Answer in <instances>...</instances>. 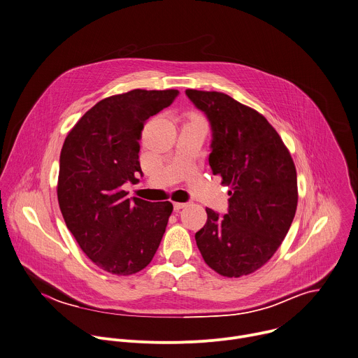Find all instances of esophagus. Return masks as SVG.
Segmentation results:
<instances>
[{"label":"esophagus","instance_id":"obj_1","mask_svg":"<svg viewBox=\"0 0 358 358\" xmlns=\"http://www.w3.org/2000/svg\"><path fill=\"white\" fill-rule=\"evenodd\" d=\"M187 206V203H182V202H174V210L176 212H178V210H181L182 208H185Z\"/></svg>","mask_w":358,"mask_h":358}]
</instances>
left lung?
Returning <instances> with one entry per match:
<instances>
[{"label": "left lung", "mask_w": 358, "mask_h": 358, "mask_svg": "<svg viewBox=\"0 0 358 358\" xmlns=\"http://www.w3.org/2000/svg\"><path fill=\"white\" fill-rule=\"evenodd\" d=\"M212 125L209 164L230 187L229 213L206 208L195 234L206 265L224 278L261 269L283 243L299 202L297 171L276 129L257 110L226 93L187 89Z\"/></svg>", "instance_id": "1"}]
</instances>
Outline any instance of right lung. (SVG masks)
I'll return each mask as SVG.
<instances>
[{
  "label": "right lung",
  "instance_id": "obj_1",
  "mask_svg": "<svg viewBox=\"0 0 358 358\" xmlns=\"http://www.w3.org/2000/svg\"><path fill=\"white\" fill-rule=\"evenodd\" d=\"M178 90L134 89L96 103L68 132L57 196L68 230L100 269L129 276L153 259L173 203L127 198L138 182L139 139L145 121L169 107Z\"/></svg>",
  "mask_w": 358,
  "mask_h": 358
}]
</instances>
